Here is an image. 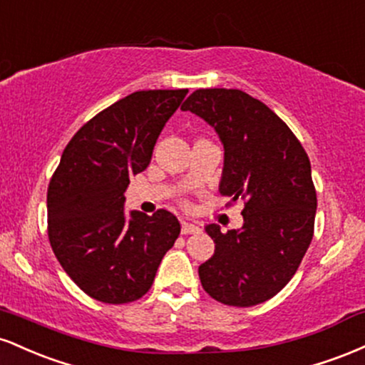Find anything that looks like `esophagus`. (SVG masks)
Returning a JSON list of instances; mask_svg holds the SVG:
<instances>
[{
    "label": "esophagus",
    "mask_w": 365,
    "mask_h": 365,
    "mask_svg": "<svg viewBox=\"0 0 365 365\" xmlns=\"http://www.w3.org/2000/svg\"><path fill=\"white\" fill-rule=\"evenodd\" d=\"M200 228L194 223H188V221H182V233L183 235H190V233H199Z\"/></svg>",
    "instance_id": "1"
}]
</instances>
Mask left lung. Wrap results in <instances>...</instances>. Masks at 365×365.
<instances>
[{
	"label": "left lung",
	"instance_id": "left-lung-1",
	"mask_svg": "<svg viewBox=\"0 0 365 365\" xmlns=\"http://www.w3.org/2000/svg\"><path fill=\"white\" fill-rule=\"evenodd\" d=\"M215 128L225 149L220 192L245 199L244 225H206L215 254L199 266L212 299L235 307L269 300L292 279L314 235L311 161L288 125L238 89H199L183 103Z\"/></svg>",
	"mask_w": 365,
	"mask_h": 365
}]
</instances>
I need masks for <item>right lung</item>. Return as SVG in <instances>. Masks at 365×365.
<instances>
[{
	"mask_svg": "<svg viewBox=\"0 0 365 365\" xmlns=\"http://www.w3.org/2000/svg\"><path fill=\"white\" fill-rule=\"evenodd\" d=\"M187 89L139 91L96 115L68 142L48 188V235L66 274L92 299L127 304L149 292L180 235L177 216L125 212L130 177L149 166Z\"/></svg>",
	"mask_w": 365,
	"mask_h": 365,
	"instance_id": "right-lung-1",
	"label": "right lung"
}]
</instances>
